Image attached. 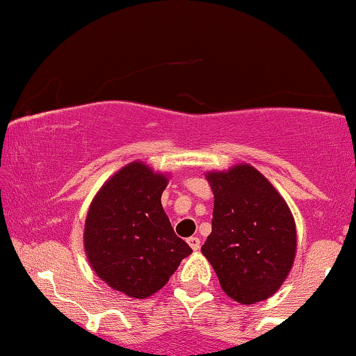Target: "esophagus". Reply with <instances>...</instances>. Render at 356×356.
Segmentation results:
<instances>
[{
  "mask_svg": "<svg viewBox=\"0 0 356 356\" xmlns=\"http://www.w3.org/2000/svg\"><path fill=\"white\" fill-rule=\"evenodd\" d=\"M188 245L193 248V251H199V248H201V240H199L197 236H191L188 238Z\"/></svg>",
  "mask_w": 356,
  "mask_h": 356,
  "instance_id": "obj_1",
  "label": "esophagus"
}]
</instances>
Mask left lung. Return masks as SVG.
I'll use <instances>...</instances> for the list:
<instances>
[{"label": "left lung", "mask_w": 356, "mask_h": 356, "mask_svg": "<svg viewBox=\"0 0 356 356\" xmlns=\"http://www.w3.org/2000/svg\"><path fill=\"white\" fill-rule=\"evenodd\" d=\"M213 193L212 232L201 251L222 290L241 305L267 300L293 266L296 228L285 199L248 163L207 172Z\"/></svg>", "instance_id": "1"}]
</instances>
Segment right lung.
Returning a JSON list of instances; mask_svg holds the SVG:
<instances>
[{
	"label": "right lung",
	"instance_id": "add662e5",
	"mask_svg": "<svg viewBox=\"0 0 356 356\" xmlns=\"http://www.w3.org/2000/svg\"><path fill=\"white\" fill-rule=\"evenodd\" d=\"M167 184V175L131 162L100 188L87 212L84 250L90 267L131 298L159 291L193 252L175 235L162 207Z\"/></svg>",
	"mask_w": 356,
	"mask_h": 356
}]
</instances>
